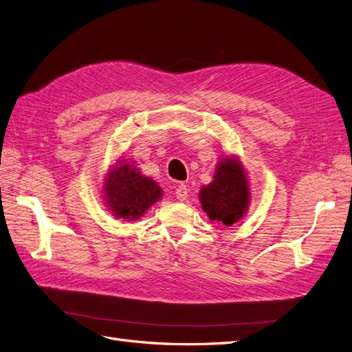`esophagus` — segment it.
I'll list each match as a JSON object with an SVG mask.
<instances>
[{"instance_id": "1", "label": "esophagus", "mask_w": 352, "mask_h": 352, "mask_svg": "<svg viewBox=\"0 0 352 352\" xmlns=\"http://www.w3.org/2000/svg\"><path fill=\"white\" fill-rule=\"evenodd\" d=\"M175 195H176V198H177L179 201H185L186 197H188V188H186V185L180 184V185L176 188V190H175Z\"/></svg>"}]
</instances>
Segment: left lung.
Here are the masks:
<instances>
[{
    "instance_id": "obj_1",
    "label": "left lung",
    "mask_w": 352,
    "mask_h": 352,
    "mask_svg": "<svg viewBox=\"0 0 352 352\" xmlns=\"http://www.w3.org/2000/svg\"><path fill=\"white\" fill-rule=\"evenodd\" d=\"M247 175L238 158L226 157L217 164L212 182L202 186L199 201L207 216L226 226L239 221L250 206Z\"/></svg>"
}]
</instances>
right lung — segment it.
Segmentation results:
<instances>
[{"label": "right lung", "mask_w": 352, "mask_h": 352, "mask_svg": "<svg viewBox=\"0 0 352 352\" xmlns=\"http://www.w3.org/2000/svg\"><path fill=\"white\" fill-rule=\"evenodd\" d=\"M105 202L114 217L136 220L163 197V190L153 179L141 175L135 163L117 162L105 177Z\"/></svg>", "instance_id": "add662e5"}]
</instances>
